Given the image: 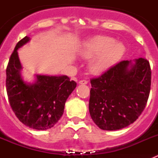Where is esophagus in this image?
<instances>
[{"instance_id":"1","label":"esophagus","mask_w":158,"mask_h":158,"mask_svg":"<svg viewBox=\"0 0 158 158\" xmlns=\"http://www.w3.org/2000/svg\"><path fill=\"white\" fill-rule=\"evenodd\" d=\"M79 84H80V85H87L88 81L86 80H81L79 81Z\"/></svg>"}]
</instances>
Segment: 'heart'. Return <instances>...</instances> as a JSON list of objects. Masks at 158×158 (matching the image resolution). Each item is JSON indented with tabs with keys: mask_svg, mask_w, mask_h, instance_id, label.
<instances>
[{
	"mask_svg": "<svg viewBox=\"0 0 158 158\" xmlns=\"http://www.w3.org/2000/svg\"><path fill=\"white\" fill-rule=\"evenodd\" d=\"M125 53L123 43H115L109 36H96L88 41L82 49L81 55L85 58H93L90 69L95 73H100L116 63Z\"/></svg>",
	"mask_w": 158,
	"mask_h": 158,
	"instance_id": "heart-1",
	"label": "heart"
}]
</instances>
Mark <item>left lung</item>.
I'll return each instance as SVG.
<instances>
[{"mask_svg":"<svg viewBox=\"0 0 158 158\" xmlns=\"http://www.w3.org/2000/svg\"><path fill=\"white\" fill-rule=\"evenodd\" d=\"M89 113L104 131L133 123L144 110L151 85L150 62L145 58L122 61L91 80Z\"/></svg>","mask_w":158,"mask_h":158,"instance_id":"8db88e82","label":"left lung"}]
</instances>
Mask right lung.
Segmentation results:
<instances>
[{
    "label": "right lung",
    "instance_id": "1",
    "mask_svg": "<svg viewBox=\"0 0 158 158\" xmlns=\"http://www.w3.org/2000/svg\"><path fill=\"white\" fill-rule=\"evenodd\" d=\"M30 41L25 36L16 44L6 69V90L12 111L19 120L35 130L50 129L64 112L65 101L77 83L65 75H35L33 83L21 76L18 49Z\"/></svg>",
    "mask_w": 158,
    "mask_h": 158
}]
</instances>
